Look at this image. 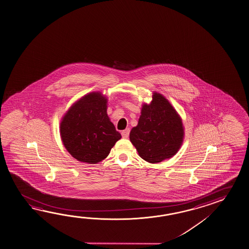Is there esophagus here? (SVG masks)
I'll list each match as a JSON object with an SVG mask.
<instances>
[{
	"label": "esophagus",
	"instance_id": "esophagus-1",
	"mask_svg": "<svg viewBox=\"0 0 249 249\" xmlns=\"http://www.w3.org/2000/svg\"><path fill=\"white\" fill-rule=\"evenodd\" d=\"M129 132H130V129L129 128H126L125 130H123L122 132V136L123 138H127L128 136H129Z\"/></svg>",
	"mask_w": 249,
	"mask_h": 249
}]
</instances>
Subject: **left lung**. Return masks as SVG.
Wrapping results in <instances>:
<instances>
[{"label": "left lung", "instance_id": "1", "mask_svg": "<svg viewBox=\"0 0 249 249\" xmlns=\"http://www.w3.org/2000/svg\"><path fill=\"white\" fill-rule=\"evenodd\" d=\"M182 122L168 100L153 93L150 105H143L137 126L129 139L142 160L152 164L172 158L183 141Z\"/></svg>", "mask_w": 249, "mask_h": 249}]
</instances>
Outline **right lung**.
I'll list each match as a JSON object with an SVG mask.
<instances>
[{"label": "right lung", "instance_id": "right-lung-1", "mask_svg": "<svg viewBox=\"0 0 249 249\" xmlns=\"http://www.w3.org/2000/svg\"><path fill=\"white\" fill-rule=\"evenodd\" d=\"M107 99L99 92L85 95L61 122L63 144L75 160L96 164L107 157L122 136L107 113Z\"/></svg>", "mask_w": 249, "mask_h": 249}]
</instances>
